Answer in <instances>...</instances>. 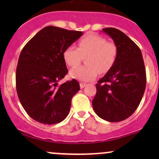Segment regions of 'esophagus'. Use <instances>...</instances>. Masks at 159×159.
<instances>
[{
	"label": "esophagus",
	"instance_id": "1",
	"mask_svg": "<svg viewBox=\"0 0 159 159\" xmlns=\"http://www.w3.org/2000/svg\"><path fill=\"white\" fill-rule=\"evenodd\" d=\"M86 85H87V84H84V83H81V84H80V87H81V89H83V88H84V87Z\"/></svg>",
	"mask_w": 159,
	"mask_h": 159
}]
</instances>
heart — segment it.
<instances>
[{
  "instance_id": "1",
  "label": "heart",
  "mask_w": 159,
  "mask_h": 159,
  "mask_svg": "<svg viewBox=\"0 0 159 159\" xmlns=\"http://www.w3.org/2000/svg\"><path fill=\"white\" fill-rule=\"evenodd\" d=\"M117 47L107 42L105 38L96 34H90L78 42V48L69 45L63 53L67 65L75 67L81 63L83 57H86L87 66H78L70 71V76L82 81H90L98 76L99 72L106 73L111 69L117 57Z\"/></svg>"
}]
</instances>
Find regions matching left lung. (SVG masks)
Instances as JSON below:
<instances>
[{
  "label": "left lung",
  "instance_id": "1",
  "mask_svg": "<svg viewBox=\"0 0 159 159\" xmlns=\"http://www.w3.org/2000/svg\"><path fill=\"white\" fill-rule=\"evenodd\" d=\"M102 31L114 40L117 57L114 66L98 84L92 101L96 114L108 122H120L132 115L141 101L147 77L139 47L124 33L114 27Z\"/></svg>",
  "mask_w": 159,
  "mask_h": 159
}]
</instances>
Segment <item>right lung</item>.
<instances>
[{"instance_id": "add662e5", "label": "right lung", "mask_w": 159, "mask_h": 159, "mask_svg": "<svg viewBox=\"0 0 159 159\" xmlns=\"http://www.w3.org/2000/svg\"><path fill=\"white\" fill-rule=\"evenodd\" d=\"M83 33L54 26L42 29L25 45L16 69V90L27 114L40 123H59L68 115L72 98L80 90L75 79L57 86L68 73L65 48Z\"/></svg>"}]
</instances>
